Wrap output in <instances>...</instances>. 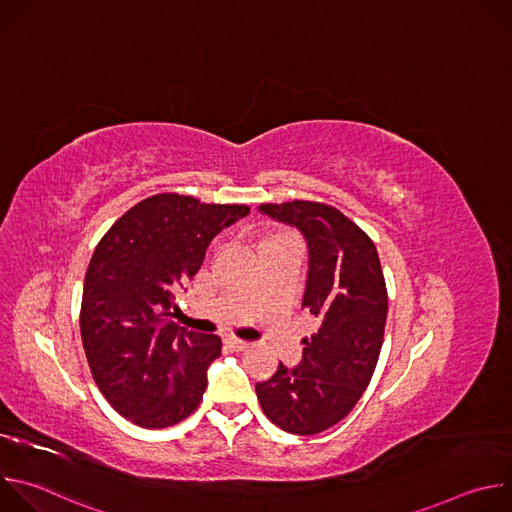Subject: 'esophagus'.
I'll return each mask as SVG.
<instances>
[{"label": "esophagus", "instance_id": "esophagus-1", "mask_svg": "<svg viewBox=\"0 0 512 512\" xmlns=\"http://www.w3.org/2000/svg\"><path fill=\"white\" fill-rule=\"evenodd\" d=\"M227 344H229L233 350H245V348H249V342L239 340V338H235V336H229V338H227Z\"/></svg>", "mask_w": 512, "mask_h": 512}]
</instances>
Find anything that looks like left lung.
Returning a JSON list of instances; mask_svg holds the SVG:
<instances>
[{
    "mask_svg": "<svg viewBox=\"0 0 512 512\" xmlns=\"http://www.w3.org/2000/svg\"><path fill=\"white\" fill-rule=\"evenodd\" d=\"M308 243L302 308L320 326L302 362L255 385L263 413L283 431L314 435L344 419L369 387L383 346L387 287L375 243L334 206L310 200L261 204Z\"/></svg>",
    "mask_w": 512,
    "mask_h": 512,
    "instance_id": "1",
    "label": "left lung"
}]
</instances>
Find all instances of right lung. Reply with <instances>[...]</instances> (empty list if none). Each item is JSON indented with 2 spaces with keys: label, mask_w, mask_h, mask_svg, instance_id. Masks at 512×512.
<instances>
[{
  "label": "right lung",
  "mask_w": 512,
  "mask_h": 512,
  "mask_svg": "<svg viewBox=\"0 0 512 512\" xmlns=\"http://www.w3.org/2000/svg\"><path fill=\"white\" fill-rule=\"evenodd\" d=\"M247 214L245 204L166 192L137 202L99 241L85 275L81 336L99 391L135 425L170 427L200 405L223 342L170 316L210 241Z\"/></svg>",
  "instance_id": "1"
}]
</instances>
